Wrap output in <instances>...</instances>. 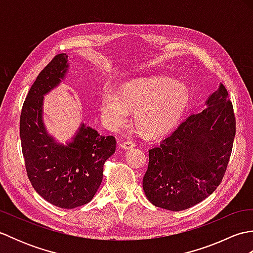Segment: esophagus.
Masks as SVG:
<instances>
[{"label":"esophagus","instance_id":"obj_1","mask_svg":"<svg viewBox=\"0 0 253 253\" xmlns=\"http://www.w3.org/2000/svg\"><path fill=\"white\" fill-rule=\"evenodd\" d=\"M133 147H135V143H133L132 141H129V140L121 143V148H123L124 150H129V149H131Z\"/></svg>","mask_w":253,"mask_h":253}]
</instances>
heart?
I'll use <instances>...</instances> for the list:
<instances>
[{"label": "heart", "instance_id": "heart-1", "mask_svg": "<svg viewBox=\"0 0 253 253\" xmlns=\"http://www.w3.org/2000/svg\"><path fill=\"white\" fill-rule=\"evenodd\" d=\"M189 100L186 84L153 77L123 85L118 94L105 89L101 96V113L107 126L118 129L127 123L129 112H133L136 130L143 137L157 138L177 125Z\"/></svg>", "mask_w": 253, "mask_h": 253}]
</instances>
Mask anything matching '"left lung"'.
<instances>
[{"label":"left lung","mask_w":253,"mask_h":253,"mask_svg":"<svg viewBox=\"0 0 253 253\" xmlns=\"http://www.w3.org/2000/svg\"><path fill=\"white\" fill-rule=\"evenodd\" d=\"M206 105L149 150L142 187L153 206L182 211L203 201L221 184L236 133L233 104L222 84Z\"/></svg>","instance_id":"left-lung-1"}]
</instances>
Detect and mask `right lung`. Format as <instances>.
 I'll use <instances>...</instances> for the list:
<instances>
[{"label":"right lung","instance_id":"right-lung-1","mask_svg":"<svg viewBox=\"0 0 253 253\" xmlns=\"http://www.w3.org/2000/svg\"><path fill=\"white\" fill-rule=\"evenodd\" d=\"M66 53L57 54L31 85L20 114V141L32 187L51 204L75 209L92 200L103 178V165L116 149L113 136H102L85 123L66 144L55 140L43 122L44 95L65 79Z\"/></svg>","mask_w":253,"mask_h":253}]
</instances>
